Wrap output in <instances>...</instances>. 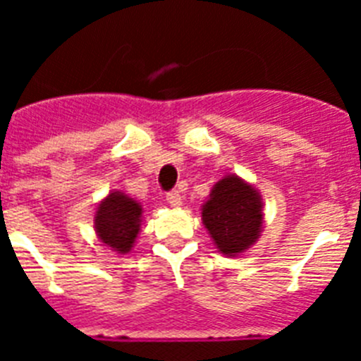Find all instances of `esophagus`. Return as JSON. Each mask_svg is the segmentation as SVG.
<instances>
[{
  "label": "esophagus",
  "instance_id": "esophagus-1",
  "mask_svg": "<svg viewBox=\"0 0 361 361\" xmlns=\"http://www.w3.org/2000/svg\"><path fill=\"white\" fill-rule=\"evenodd\" d=\"M166 200L170 204L171 208H178V206H183V197L178 191H170L168 195H166Z\"/></svg>",
  "mask_w": 361,
  "mask_h": 361
}]
</instances>
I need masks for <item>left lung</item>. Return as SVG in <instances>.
I'll return each mask as SVG.
<instances>
[{
	"instance_id": "obj_1",
	"label": "left lung",
	"mask_w": 361,
	"mask_h": 361,
	"mask_svg": "<svg viewBox=\"0 0 361 361\" xmlns=\"http://www.w3.org/2000/svg\"><path fill=\"white\" fill-rule=\"evenodd\" d=\"M200 213L213 244L226 257L245 253L262 233V197L235 173L224 175L212 188Z\"/></svg>"
}]
</instances>
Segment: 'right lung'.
<instances>
[{"mask_svg":"<svg viewBox=\"0 0 361 361\" xmlns=\"http://www.w3.org/2000/svg\"><path fill=\"white\" fill-rule=\"evenodd\" d=\"M141 204L123 191H111L95 208L94 228L97 238L117 255L132 251L137 235L141 231Z\"/></svg>","mask_w":361,"mask_h":361,"instance_id":"right-lung-1","label":"right lung"}]
</instances>
